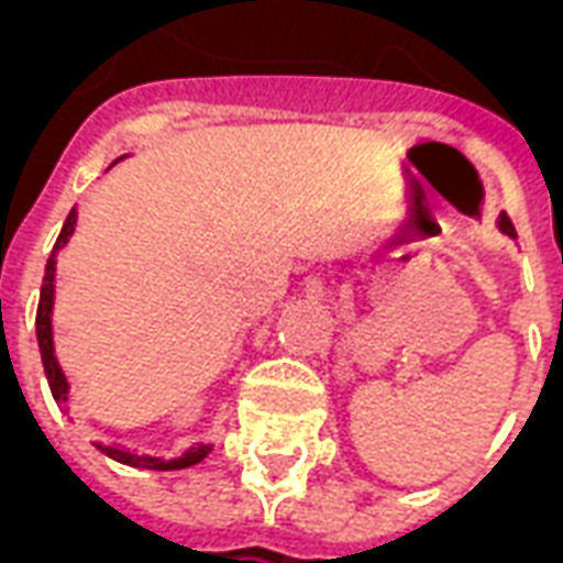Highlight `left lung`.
Instances as JSON below:
<instances>
[{"label": "left lung", "instance_id": "8db88e82", "mask_svg": "<svg viewBox=\"0 0 563 563\" xmlns=\"http://www.w3.org/2000/svg\"><path fill=\"white\" fill-rule=\"evenodd\" d=\"M500 229L507 234H516V229H512V222H509V217H500Z\"/></svg>", "mask_w": 563, "mask_h": 563}]
</instances>
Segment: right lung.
Returning a JSON list of instances; mask_svg holds the SVG:
<instances>
[{
    "label": "right lung",
    "instance_id": "obj_1",
    "mask_svg": "<svg viewBox=\"0 0 563 563\" xmlns=\"http://www.w3.org/2000/svg\"><path fill=\"white\" fill-rule=\"evenodd\" d=\"M75 232V210L68 213L66 225H63V232L56 238L54 253L59 246L66 244L68 234ZM54 253L47 258V265H44V280H42V295H38V313H35V331H38V350H42V362H44V374H47V383H51V391H54V398L59 404L68 398V383L63 377V371L56 365V355H54V334H51V307H54ZM104 455H111V459L123 461V464H132V467H147V471H180V467H189V464H198V461L205 459L210 452V446H196L189 449L186 455L172 461H162L153 459V455H135V452H126V449H117V446H102Z\"/></svg>",
    "mask_w": 563,
    "mask_h": 563
}]
</instances>
